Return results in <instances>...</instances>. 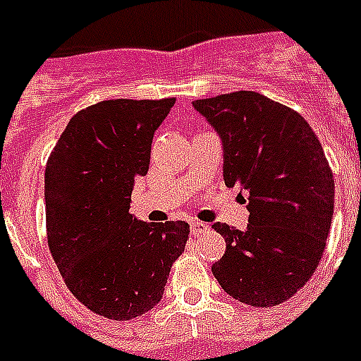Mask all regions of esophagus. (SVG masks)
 <instances>
[{
  "label": "esophagus",
  "instance_id": "obj_1",
  "mask_svg": "<svg viewBox=\"0 0 361 361\" xmlns=\"http://www.w3.org/2000/svg\"><path fill=\"white\" fill-rule=\"evenodd\" d=\"M209 226L202 221H191V232L192 234H204V232H208Z\"/></svg>",
  "mask_w": 361,
  "mask_h": 361
}]
</instances>
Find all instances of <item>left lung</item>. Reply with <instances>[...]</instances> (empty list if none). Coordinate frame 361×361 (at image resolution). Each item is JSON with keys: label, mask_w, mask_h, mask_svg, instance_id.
Wrapping results in <instances>:
<instances>
[{"label": "left lung", "mask_w": 361, "mask_h": 361, "mask_svg": "<svg viewBox=\"0 0 361 361\" xmlns=\"http://www.w3.org/2000/svg\"><path fill=\"white\" fill-rule=\"evenodd\" d=\"M225 149L226 187L249 192L247 231L212 228L226 251L212 266L223 290L251 307H274L302 288L324 255L334 219V174L314 130L257 92L197 99Z\"/></svg>", "instance_id": "left-lung-1"}]
</instances>
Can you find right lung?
Segmentation results:
<instances>
[{"label": "right lung", "mask_w": 361, "mask_h": 361, "mask_svg": "<svg viewBox=\"0 0 361 361\" xmlns=\"http://www.w3.org/2000/svg\"><path fill=\"white\" fill-rule=\"evenodd\" d=\"M176 99H110L76 112L44 172L47 238L73 296L104 319L142 317L161 302L189 240L185 221L142 223L129 214L155 130Z\"/></svg>", "instance_id": "add662e5"}]
</instances>
